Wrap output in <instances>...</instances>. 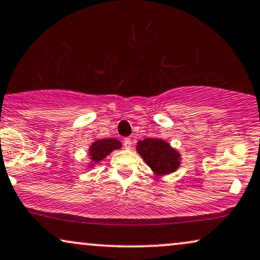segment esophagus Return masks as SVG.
I'll return each instance as SVG.
<instances>
[{
    "instance_id": "esophagus-1",
    "label": "esophagus",
    "mask_w": 260,
    "mask_h": 260,
    "mask_svg": "<svg viewBox=\"0 0 260 260\" xmlns=\"http://www.w3.org/2000/svg\"><path fill=\"white\" fill-rule=\"evenodd\" d=\"M123 146L124 149H131V146H132V140H131V138H124Z\"/></svg>"
}]
</instances>
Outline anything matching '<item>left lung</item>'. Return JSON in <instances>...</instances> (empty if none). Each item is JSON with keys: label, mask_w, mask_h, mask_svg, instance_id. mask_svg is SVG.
<instances>
[{"label": "left lung", "mask_w": 260, "mask_h": 260, "mask_svg": "<svg viewBox=\"0 0 260 260\" xmlns=\"http://www.w3.org/2000/svg\"><path fill=\"white\" fill-rule=\"evenodd\" d=\"M137 151L157 176L174 173L180 167V153L163 139L147 138L138 141Z\"/></svg>", "instance_id": "obj_1"}]
</instances>
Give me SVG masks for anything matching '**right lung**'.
Masks as SVG:
<instances>
[{
  "label": "right lung",
  "instance_id": "right-lung-1",
  "mask_svg": "<svg viewBox=\"0 0 260 260\" xmlns=\"http://www.w3.org/2000/svg\"><path fill=\"white\" fill-rule=\"evenodd\" d=\"M121 143L117 139L110 138V139H101L96 140L92 143V145L88 149L90 152L91 160L93 164L101 162L102 159H104L110 152H113L114 150L121 149Z\"/></svg>",
  "mask_w": 260,
  "mask_h": 260
}]
</instances>
